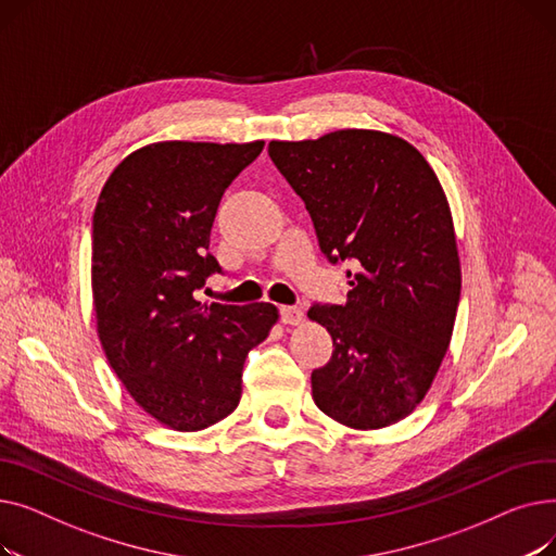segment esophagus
<instances>
[{"instance_id": "obj_1", "label": "esophagus", "mask_w": 556, "mask_h": 556, "mask_svg": "<svg viewBox=\"0 0 556 556\" xmlns=\"http://www.w3.org/2000/svg\"><path fill=\"white\" fill-rule=\"evenodd\" d=\"M279 315H281V323H283V325H290V327L300 325L302 319H304V311H302L300 306H281V308H279Z\"/></svg>"}]
</instances>
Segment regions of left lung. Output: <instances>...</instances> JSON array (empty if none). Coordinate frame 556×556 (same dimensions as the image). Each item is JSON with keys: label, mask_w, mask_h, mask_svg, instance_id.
<instances>
[{"label": "left lung", "mask_w": 556, "mask_h": 556, "mask_svg": "<svg viewBox=\"0 0 556 556\" xmlns=\"http://www.w3.org/2000/svg\"><path fill=\"white\" fill-rule=\"evenodd\" d=\"M268 155L304 200L319 250L352 261L344 304L308 317L333 338L313 369L315 405L356 430L410 415L448 352L459 304V256L446 193L424 155L378 130L270 141Z\"/></svg>", "instance_id": "obj_1"}]
</instances>
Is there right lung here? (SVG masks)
<instances>
[{
    "label": "right lung",
    "instance_id": "add662e5",
    "mask_svg": "<svg viewBox=\"0 0 556 556\" xmlns=\"http://www.w3.org/2000/svg\"><path fill=\"white\" fill-rule=\"evenodd\" d=\"M263 141H160L108 178L92 223L97 331L114 374L160 424L193 432L237 410L248 352L277 306L195 300L223 273L210 233L225 189Z\"/></svg>",
    "mask_w": 556,
    "mask_h": 556
}]
</instances>
